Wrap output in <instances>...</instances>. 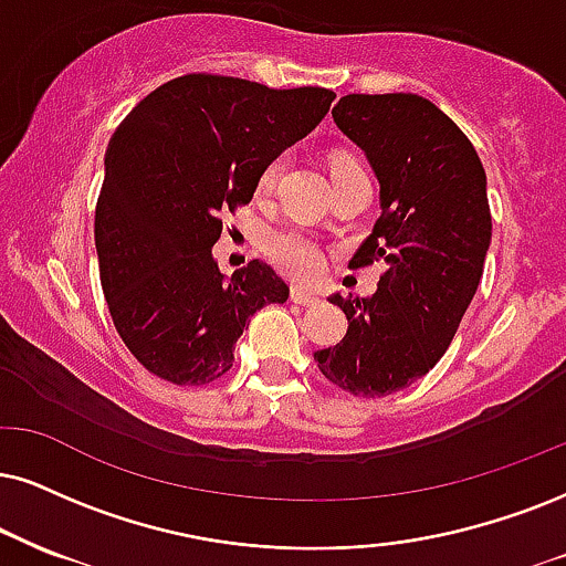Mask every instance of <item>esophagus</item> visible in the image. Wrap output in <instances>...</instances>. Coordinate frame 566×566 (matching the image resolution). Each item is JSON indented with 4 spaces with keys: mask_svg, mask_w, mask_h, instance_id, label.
Instances as JSON below:
<instances>
[{
    "mask_svg": "<svg viewBox=\"0 0 566 566\" xmlns=\"http://www.w3.org/2000/svg\"><path fill=\"white\" fill-rule=\"evenodd\" d=\"M291 298H294V302L302 304V306H312V304L319 302V294H315V291H310V289H304V285H294V289H291Z\"/></svg>",
    "mask_w": 566,
    "mask_h": 566,
    "instance_id": "1",
    "label": "esophagus"
}]
</instances>
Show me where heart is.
<instances>
[{
	"label": "heart",
	"mask_w": 566,
	"mask_h": 566,
	"mask_svg": "<svg viewBox=\"0 0 566 566\" xmlns=\"http://www.w3.org/2000/svg\"><path fill=\"white\" fill-rule=\"evenodd\" d=\"M346 165V163H340ZM283 170V159H275L264 167L260 188H272L275 186L277 176ZM268 254L270 260L277 264L283 272L294 277H312L317 275L319 264H323V254H319L317 243L310 239V235L298 233V230H281V233H272L268 239Z\"/></svg>",
	"instance_id": "heart-1"
}]
</instances>
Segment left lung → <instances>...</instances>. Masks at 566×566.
<instances>
[{
    "label": "left lung",
    "mask_w": 566,
    "mask_h": 566,
    "mask_svg": "<svg viewBox=\"0 0 566 566\" xmlns=\"http://www.w3.org/2000/svg\"><path fill=\"white\" fill-rule=\"evenodd\" d=\"M333 120L380 184V218L352 262L388 270L369 298L331 296L348 331L315 359L346 394L380 399L436 367L475 296L491 247L488 180L470 138L424 96L348 94Z\"/></svg>",
    "instance_id": "left-lung-1"
}]
</instances>
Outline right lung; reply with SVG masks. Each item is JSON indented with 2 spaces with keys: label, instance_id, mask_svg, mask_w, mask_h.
I'll list each match as a JSON object with an SVG mask.
<instances>
[{
  "label": "right lung",
  "instance_id": "right-lung-1",
  "mask_svg": "<svg viewBox=\"0 0 566 566\" xmlns=\"http://www.w3.org/2000/svg\"><path fill=\"white\" fill-rule=\"evenodd\" d=\"M333 99L319 86L193 73L151 91L117 125L96 201V254L117 333L157 378H222L254 312L289 298L268 262L226 277L212 247L220 214L249 205L264 167L312 134Z\"/></svg>",
  "mask_w": 566,
  "mask_h": 566
}]
</instances>
